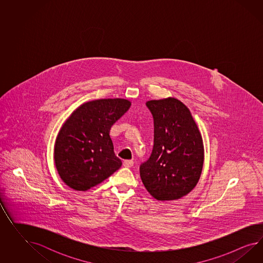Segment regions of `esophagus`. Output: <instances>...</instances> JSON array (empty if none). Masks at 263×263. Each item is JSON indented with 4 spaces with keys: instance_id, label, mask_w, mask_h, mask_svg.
Here are the masks:
<instances>
[{
    "instance_id": "obj_1",
    "label": "esophagus",
    "mask_w": 263,
    "mask_h": 263,
    "mask_svg": "<svg viewBox=\"0 0 263 263\" xmlns=\"http://www.w3.org/2000/svg\"><path fill=\"white\" fill-rule=\"evenodd\" d=\"M134 165V162L132 160H124L123 161V166L126 167H131Z\"/></svg>"
}]
</instances>
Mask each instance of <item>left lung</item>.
<instances>
[{"instance_id": "obj_1", "label": "left lung", "mask_w": 263, "mask_h": 263, "mask_svg": "<svg viewBox=\"0 0 263 263\" xmlns=\"http://www.w3.org/2000/svg\"><path fill=\"white\" fill-rule=\"evenodd\" d=\"M154 121L152 155L140 166L145 189L158 200H174L196 187L204 148L191 111L174 97L146 102Z\"/></svg>"}]
</instances>
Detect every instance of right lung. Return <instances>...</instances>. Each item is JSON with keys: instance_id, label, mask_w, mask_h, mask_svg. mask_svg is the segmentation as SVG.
<instances>
[{"instance_id": "1", "label": "right lung", "mask_w": 263, "mask_h": 263, "mask_svg": "<svg viewBox=\"0 0 263 263\" xmlns=\"http://www.w3.org/2000/svg\"><path fill=\"white\" fill-rule=\"evenodd\" d=\"M130 106L121 98L93 100L81 105L64 122L57 137L54 159L67 186L87 191L121 167L109 134Z\"/></svg>"}]
</instances>
